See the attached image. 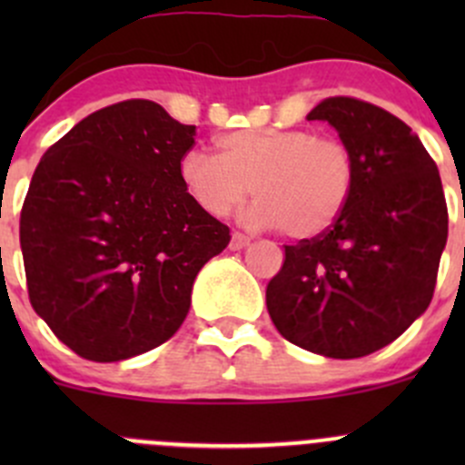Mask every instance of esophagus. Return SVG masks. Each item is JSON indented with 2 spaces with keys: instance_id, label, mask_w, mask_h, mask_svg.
Returning a JSON list of instances; mask_svg holds the SVG:
<instances>
[{
  "instance_id": "34e87169",
  "label": "esophagus",
  "mask_w": 465,
  "mask_h": 465,
  "mask_svg": "<svg viewBox=\"0 0 465 465\" xmlns=\"http://www.w3.org/2000/svg\"><path fill=\"white\" fill-rule=\"evenodd\" d=\"M252 242V238L250 236H245V233H241V232H233L232 233V250H242V247H247Z\"/></svg>"
}]
</instances>
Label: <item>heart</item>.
Listing matches in <instances>:
<instances>
[{"instance_id": "heart-1", "label": "heart", "mask_w": 465, "mask_h": 465, "mask_svg": "<svg viewBox=\"0 0 465 465\" xmlns=\"http://www.w3.org/2000/svg\"><path fill=\"white\" fill-rule=\"evenodd\" d=\"M220 157L189 150L180 182L204 213L223 218L247 195H259L245 218L254 227H281L294 241L326 233L351 203L355 154L344 142L303 128H245L218 139Z\"/></svg>"}]
</instances>
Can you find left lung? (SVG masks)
I'll return each mask as SVG.
<instances>
[{"instance_id":"8db88e82","label":"left lung","mask_w":465,"mask_h":465,"mask_svg":"<svg viewBox=\"0 0 465 465\" xmlns=\"http://www.w3.org/2000/svg\"><path fill=\"white\" fill-rule=\"evenodd\" d=\"M353 150L355 189L322 236L285 245L267 312L292 344L351 360L391 344L428 311L448 241L434 159L398 116L349 96L312 107Z\"/></svg>"}]
</instances>
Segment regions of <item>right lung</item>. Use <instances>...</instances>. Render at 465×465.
Returning <instances> with one entry per match:
<instances>
[{
  "instance_id": "add662e5",
  "label": "right lung",
  "mask_w": 465,
  "mask_h": 465,
  "mask_svg": "<svg viewBox=\"0 0 465 465\" xmlns=\"http://www.w3.org/2000/svg\"><path fill=\"white\" fill-rule=\"evenodd\" d=\"M195 125L143 98L85 116L42 154L20 215L31 306L94 362L134 358L186 320L198 272L232 241L180 182Z\"/></svg>"
}]
</instances>
